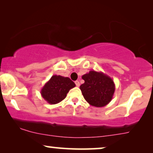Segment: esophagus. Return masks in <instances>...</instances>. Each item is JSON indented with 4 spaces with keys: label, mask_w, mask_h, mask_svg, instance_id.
Instances as JSON below:
<instances>
[{
    "label": "esophagus",
    "mask_w": 153,
    "mask_h": 153,
    "mask_svg": "<svg viewBox=\"0 0 153 153\" xmlns=\"http://www.w3.org/2000/svg\"><path fill=\"white\" fill-rule=\"evenodd\" d=\"M75 84H76L77 87H79V85H80V83H79V81H75Z\"/></svg>",
    "instance_id": "esophagus-1"
}]
</instances>
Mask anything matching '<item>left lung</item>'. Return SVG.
<instances>
[{
	"mask_svg": "<svg viewBox=\"0 0 153 153\" xmlns=\"http://www.w3.org/2000/svg\"><path fill=\"white\" fill-rule=\"evenodd\" d=\"M84 83L80 89L83 97L91 106L102 107L111 101L116 86L113 79L102 72L90 71L83 74Z\"/></svg>",
	"mask_w": 153,
	"mask_h": 153,
	"instance_id": "8db88e82",
	"label": "left lung"
}]
</instances>
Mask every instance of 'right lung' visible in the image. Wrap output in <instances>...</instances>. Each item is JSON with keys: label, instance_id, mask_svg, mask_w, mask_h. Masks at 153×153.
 I'll return each mask as SVG.
<instances>
[{"label": "right lung", "instance_id": "add662e5", "mask_svg": "<svg viewBox=\"0 0 153 153\" xmlns=\"http://www.w3.org/2000/svg\"><path fill=\"white\" fill-rule=\"evenodd\" d=\"M76 86L68 77L53 75L41 89L42 97L50 104L59 103L66 97L70 89Z\"/></svg>", "mask_w": 153, "mask_h": 153}]
</instances>
